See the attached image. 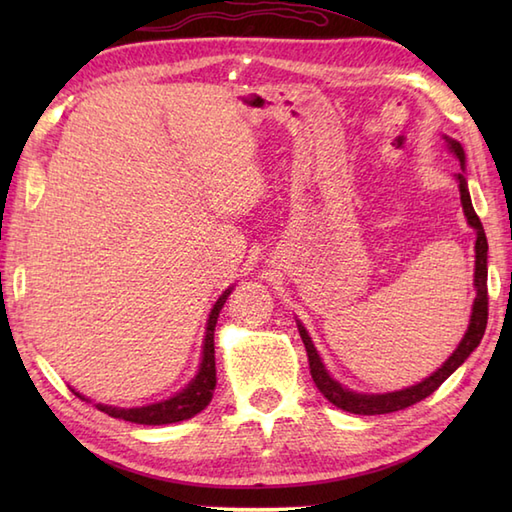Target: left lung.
I'll return each instance as SVG.
<instances>
[{
    "mask_svg": "<svg viewBox=\"0 0 512 512\" xmlns=\"http://www.w3.org/2000/svg\"><path fill=\"white\" fill-rule=\"evenodd\" d=\"M444 143H447L451 154L460 160L462 171L455 173V180H458V189H460V202H462V211L466 215V222L475 231V301H473V310H471V319H469V328H466L460 345L455 347V352L444 361L436 372L427 376L420 383L405 387V389H396V391H387V394H363V391H354L350 387L341 385L339 380H334L330 376L328 369H325L321 356L314 347L308 330L303 328V323L297 319V328L301 334V341L306 345L308 352V361H310V374L314 385L319 387L321 394L328 398L334 407H339L343 411L358 413V416H378V413H391V411H400L407 409L416 402L424 400L431 396L444 380H447L455 369H458L466 358L471 356V352L480 345L484 330H486V321H488V290H486V279H488V242H486V233L484 226L477 217L473 202H471V193H469V182H466V156L464 149L455 138L444 136Z\"/></svg>",
    "mask_w": 512,
    "mask_h": 512,
    "instance_id": "left-lung-1",
    "label": "left lung"
}]
</instances>
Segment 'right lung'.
Instances as JSON below:
<instances>
[{"instance_id": "1", "label": "right lung", "mask_w": 512, "mask_h": 512, "mask_svg": "<svg viewBox=\"0 0 512 512\" xmlns=\"http://www.w3.org/2000/svg\"><path fill=\"white\" fill-rule=\"evenodd\" d=\"M233 292V286H228L220 299L213 303V308L209 312V319H206V330H204V341H202V361L198 372L189 380V385H184V389H180L178 394H173L167 400H158L151 402V405L145 407H112V405H103V402H96V409L105 411L107 416L112 418H121L127 422H136V424H171V422H182L193 418L195 413H200L206 405H209L215 391V323L220 312L224 308V303L228 299V295ZM74 391V389H72ZM76 396L81 400H88L79 391H74Z\"/></svg>"}]
</instances>
